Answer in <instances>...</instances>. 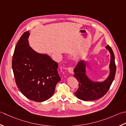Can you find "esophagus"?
I'll return each mask as SVG.
<instances>
[{
  "mask_svg": "<svg viewBox=\"0 0 126 126\" xmlns=\"http://www.w3.org/2000/svg\"><path fill=\"white\" fill-rule=\"evenodd\" d=\"M68 71L69 73H70L71 74H73V68L72 67H68L67 68Z\"/></svg>",
  "mask_w": 126,
  "mask_h": 126,
  "instance_id": "1",
  "label": "esophagus"
}]
</instances>
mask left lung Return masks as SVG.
I'll return each mask as SVG.
<instances>
[{"mask_svg":"<svg viewBox=\"0 0 126 126\" xmlns=\"http://www.w3.org/2000/svg\"><path fill=\"white\" fill-rule=\"evenodd\" d=\"M106 48L110 54V62L109 76L104 81H94L88 77L86 74V64L84 60L79 61L74 68V77L79 82V88L74 94L79 99L84 101L98 99L104 96L109 90L115 78L116 67L114 54L111 48L107 45Z\"/></svg>","mask_w":126,"mask_h":126,"instance_id":"8db88e82","label":"left lung"}]
</instances>
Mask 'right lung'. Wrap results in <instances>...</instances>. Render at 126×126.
I'll list each match as a JSON object with an SVG mask.
<instances>
[{
    "label": "right lung",
    "mask_w": 126,
    "mask_h": 126,
    "mask_svg": "<svg viewBox=\"0 0 126 126\" xmlns=\"http://www.w3.org/2000/svg\"><path fill=\"white\" fill-rule=\"evenodd\" d=\"M29 32L23 34L15 49L12 67L20 91L32 101L43 102L50 98L61 80L58 64L45 54L38 53L29 46Z\"/></svg>",
    "instance_id": "obj_1"
}]
</instances>
